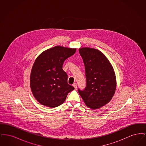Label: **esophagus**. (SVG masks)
<instances>
[{"mask_svg": "<svg viewBox=\"0 0 146 146\" xmlns=\"http://www.w3.org/2000/svg\"><path fill=\"white\" fill-rule=\"evenodd\" d=\"M73 86L74 87V88L76 89V88H77V84L76 83H74L73 84Z\"/></svg>", "mask_w": 146, "mask_h": 146, "instance_id": "obj_1", "label": "esophagus"}]
</instances>
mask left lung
<instances>
[{"instance_id":"obj_1","label":"left lung","mask_w":146,"mask_h":146,"mask_svg":"<svg viewBox=\"0 0 146 146\" xmlns=\"http://www.w3.org/2000/svg\"><path fill=\"white\" fill-rule=\"evenodd\" d=\"M85 70L86 86L78 92L86 106L95 110L108 104L116 89L115 76L111 64L99 50L79 49Z\"/></svg>"}]
</instances>
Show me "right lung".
Wrapping results in <instances>:
<instances>
[{
    "label": "right lung",
    "instance_id": "right-lung-1",
    "mask_svg": "<svg viewBox=\"0 0 146 146\" xmlns=\"http://www.w3.org/2000/svg\"><path fill=\"white\" fill-rule=\"evenodd\" d=\"M76 49L56 46L39 56L33 66L30 86L36 100L44 106L53 108L62 104L74 88L67 83L63 70L64 61L74 55Z\"/></svg>",
    "mask_w": 146,
    "mask_h": 146
}]
</instances>
